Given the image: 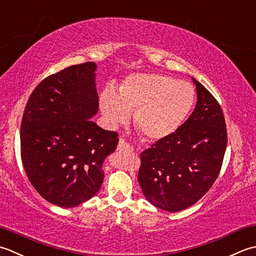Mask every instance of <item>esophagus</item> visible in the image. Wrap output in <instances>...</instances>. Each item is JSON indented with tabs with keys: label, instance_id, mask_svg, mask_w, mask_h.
Returning <instances> with one entry per match:
<instances>
[{
	"label": "esophagus",
	"instance_id": "obj_1",
	"mask_svg": "<svg viewBox=\"0 0 256 256\" xmlns=\"http://www.w3.org/2000/svg\"><path fill=\"white\" fill-rule=\"evenodd\" d=\"M118 151H120V152H126V151L127 152H132V148L124 139H120L118 144Z\"/></svg>",
	"mask_w": 256,
	"mask_h": 256
}]
</instances>
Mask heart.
<instances>
[{
    "mask_svg": "<svg viewBox=\"0 0 256 256\" xmlns=\"http://www.w3.org/2000/svg\"><path fill=\"white\" fill-rule=\"evenodd\" d=\"M194 97L190 82L159 72H138L124 80L118 95L112 90L104 92L100 108L112 126L127 122L130 112H134L136 129L146 139L159 142L181 127L194 106Z\"/></svg>",
    "mask_w": 256,
    "mask_h": 256,
    "instance_id": "obj_1",
    "label": "heart"
}]
</instances>
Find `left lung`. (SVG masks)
Wrapping results in <instances>:
<instances>
[{"label": "left lung", "mask_w": 256, "mask_h": 256, "mask_svg": "<svg viewBox=\"0 0 256 256\" xmlns=\"http://www.w3.org/2000/svg\"><path fill=\"white\" fill-rule=\"evenodd\" d=\"M196 104L170 137L140 154L138 182L151 204L178 212L194 206L214 184L226 149L228 134L216 99L196 78Z\"/></svg>", "instance_id": "1"}]
</instances>
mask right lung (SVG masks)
<instances>
[{"label":"right lung","instance_id":"obj_1","mask_svg":"<svg viewBox=\"0 0 256 256\" xmlns=\"http://www.w3.org/2000/svg\"><path fill=\"white\" fill-rule=\"evenodd\" d=\"M97 65H74L42 80L26 104L20 156L35 190L45 200L72 208L90 200L104 180L102 164L118 134L92 122L98 112Z\"/></svg>","mask_w":256,"mask_h":256}]
</instances>
